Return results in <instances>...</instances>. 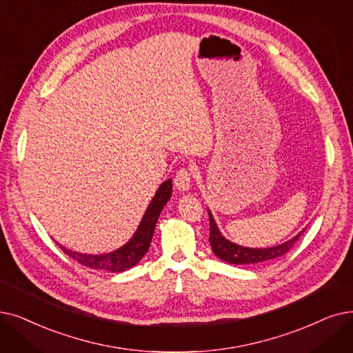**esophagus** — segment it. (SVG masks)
Masks as SVG:
<instances>
[{
	"label": "esophagus",
	"instance_id": "1",
	"mask_svg": "<svg viewBox=\"0 0 353 353\" xmlns=\"http://www.w3.org/2000/svg\"><path fill=\"white\" fill-rule=\"evenodd\" d=\"M174 186L179 192H188L192 186V170L190 168H181L174 177Z\"/></svg>",
	"mask_w": 353,
	"mask_h": 353
}]
</instances>
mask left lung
Returning <instances> with one entry per match:
<instances>
[{"label": "left lung", "instance_id": "left-lung-1", "mask_svg": "<svg viewBox=\"0 0 353 353\" xmlns=\"http://www.w3.org/2000/svg\"><path fill=\"white\" fill-rule=\"evenodd\" d=\"M209 213V223H210V235H209V242L213 254L216 255L219 259L229 264H236V265H251V264H261L267 261H272L275 258H280L281 255L287 254L293 245L299 241L301 234L305 231V228L303 231H300L296 236L291 239L275 245V247L270 248H248V247H242V245H238L235 242H231L226 239L213 219V214L210 210Z\"/></svg>", "mask_w": 353, "mask_h": 353}]
</instances>
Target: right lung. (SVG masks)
I'll return each instance as SVG.
<instances>
[{
  "mask_svg": "<svg viewBox=\"0 0 353 353\" xmlns=\"http://www.w3.org/2000/svg\"><path fill=\"white\" fill-rule=\"evenodd\" d=\"M173 192V183L172 179L163 181L160 188L157 189L154 197L151 199V202L144 213V216L134 232L132 238L122 245L121 248L108 252V254H82L76 252L72 250L65 248L62 243L56 242L60 250H62L66 255L73 258L74 261L79 264L94 268V270H105L110 272H122L132 268L134 265L141 261V258L147 254L150 243L152 239V234H154V229L159 221L160 213L165 203L170 201Z\"/></svg>",
  "mask_w": 353,
  "mask_h": 353,
  "instance_id": "obj_1",
  "label": "right lung"
}]
</instances>
